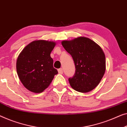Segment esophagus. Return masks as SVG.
Returning a JSON list of instances; mask_svg holds the SVG:
<instances>
[{
  "mask_svg": "<svg viewBox=\"0 0 127 127\" xmlns=\"http://www.w3.org/2000/svg\"><path fill=\"white\" fill-rule=\"evenodd\" d=\"M58 71L60 74H62V73H63V69H62V68H60V69L58 70Z\"/></svg>",
  "mask_w": 127,
  "mask_h": 127,
  "instance_id": "esophagus-1",
  "label": "esophagus"
}]
</instances>
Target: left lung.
<instances>
[{
	"instance_id": "1",
	"label": "left lung",
	"mask_w": 127,
	"mask_h": 127,
	"mask_svg": "<svg viewBox=\"0 0 127 127\" xmlns=\"http://www.w3.org/2000/svg\"><path fill=\"white\" fill-rule=\"evenodd\" d=\"M62 45L72 57L76 72L69 78L75 91L86 93L100 83L105 71V56L100 46L89 38L78 37L64 41Z\"/></svg>"
}]
</instances>
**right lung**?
Segmentation results:
<instances>
[{
    "mask_svg": "<svg viewBox=\"0 0 127 127\" xmlns=\"http://www.w3.org/2000/svg\"><path fill=\"white\" fill-rule=\"evenodd\" d=\"M56 42L38 40L27 45L16 61V71L24 86L39 93L50 85L57 70L53 67L50 53Z\"/></svg>",
    "mask_w": 127,
    "mask_h": 127,
    "instance_id": "right-lung-1",
    "label": "right lung"
}]
</instances>
